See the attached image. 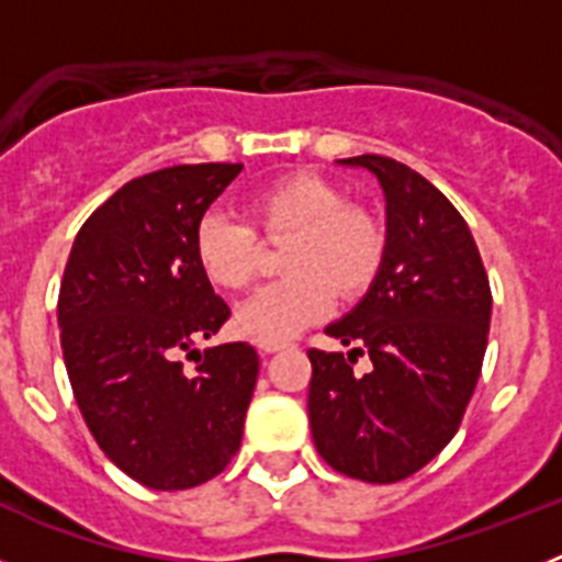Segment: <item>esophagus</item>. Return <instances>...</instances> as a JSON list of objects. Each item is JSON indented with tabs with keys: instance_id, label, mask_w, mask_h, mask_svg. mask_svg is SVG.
<instances>
[{
	"instance_id": "esophagus-1",
	"label": "esophagus",
	"mask_w": 562,
	"mask_h": 562,
	"mask_svg": "<svg viewBox=\"0 0 562 562\" xmlns=\"http://www.w3.org/2000/svg\"><path fill=\"white\" fill-rule=\"evenodd\" d=\"M258 349L265 351V355H276V351H281V349H286V342H258Z\"/></svg>"
}]
</instances>
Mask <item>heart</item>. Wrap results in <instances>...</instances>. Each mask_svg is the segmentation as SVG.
I'll return each mask as SVG.
<instances>
[{
    "label": "heart",
    "mask_w": 562,
    "mask_h": 562,
    "mask_svg": "<svg viewBox=\"0 0 562 562\" xmlns=\"http://www.w3.org/2000/svg\"><path fill=\"white\" fill-rule=\"evenodd\" d=\"M247 222L205 213L193 258L211 286L247 290L258 272V241L281 245L284 281L258 290L233 315V329L258 342H284L331 306V290L355 297L371 286L385 256V233L369 211L315 173H290L247 200Z\"/></svg>",
    "instance_id": "obj_1"
}]
</instances>
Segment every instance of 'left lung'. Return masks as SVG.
<instances>
[{
	"label": "left lung",
	"mask_w": 562,
	"mask_h": 562,
	"mask_svg": "<svg viewBox=\"0 0 562 562\" xmlns=\"http://www.w3.org/2000/svg\"><path fill=\"white\" fill-rule=\"evenodd\" d=\"M385 200V256L369 292L310 349V428L317 453L349 479L394 484L441 453L473 396L493 295L473 233L439 188L408 166L362 154ZM366 350L369 375L350 362Z\"/></svg>",
	"instance_id": "8db88e82"
}]
</instances>
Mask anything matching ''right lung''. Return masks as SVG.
I'll return each instance as SVG.
<instances>
[{"label":"right lung","mask_w":562,"mask_h":562,"mask_svg":"<svg viewBox=\"0 0 562 562\" xmlns=\"http://www.w3.org/2000/svg\"><path fill=\"white\" fill-rule=\"evenodd\" d=\"M238 171L200 162L126 182L83 222L64 270L58 329L83 422L112 464L160 493L231 464L256 389L250 342L211 346L193 374L180 360L231 317L193 233Z\"/></svg>","instance_id":"1"}]
</instances>
